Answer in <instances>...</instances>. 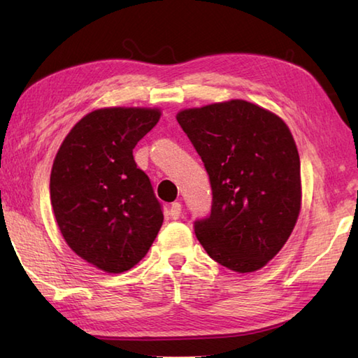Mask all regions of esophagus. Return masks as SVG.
<instances>
[{"label":"esophagus","mask_w":358,"mask_h":358,"mask_svg":"<svg viewBox=\"0 0 358 358\" xmlns=\"http://www.w3.org/2000/svg\"><path fill=\"white\" fill-rule=\"evenodd\" d=\"M169 215L173 220H178L181 215V204L180 203H172L169 208Z\"/></svg>","instance_id":"obj_1"}]
</instances>
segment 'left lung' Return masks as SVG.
Listing matches in <instances>:
<instances>
[{
  "label": "left lung",
  "mask_w": 358,
  "mask_h": 358,
  "mask_svg": "<svg viewBox=\"0 0 358 358\" xmlns=\"http://www.w3.org/2000/svg\"><path fill=\"white\" fill-rule=\"evenodd\" d=\"M212 187L210 215L195 235L217 263L262 269L285 246L301 206L300 157L285 121L245 100L178 112Z\"/></svg>",
  "instance_id": "8db88e82"
}]
</instances>
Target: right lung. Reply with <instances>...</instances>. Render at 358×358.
<instances>
[{
  "mask_svg": "<svg viewBox=\"0 0 358 358\" xmlns=\"http://www.w3.org/2000/svg\"><path fill=\"white\" fill-rule=\"evenodd\" d=\"M159 115L148 108L90 112L53 162L50 203L59 231L75 254L104 272L134 268L163 224L162 204L132 154Z\"/></svg>",
  "mask_w": 358,
  "mask_h": 358,
  "instance_id": "right-lung-1",
  "label": "right lung"
}]
</instances>
